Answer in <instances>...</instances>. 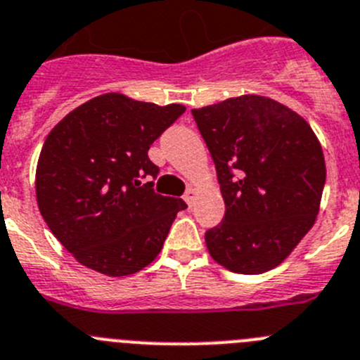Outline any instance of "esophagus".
Returning a JSON list of instances; mask_svg holds the SVG:
<instances>
[{
    "instance_id": "obj_1",
    "label": "esophagus",
    "mask_w": 360,
    "mask_h": 360,
    "mask_svg": "<svg viewBox=\"0 0 360 360\" xmlns=\"http://www.w3.org/2000/svg\"><path fill=\"white\" fill-rule=\"evenodd\" d=\"M196 189H194V187H189V189L186 191V194H184V198H186V202H187V205L189 207H193L194 205V200H196Z\"/></svg>"
}]
</instances>
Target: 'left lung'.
<instances>
[{
  "mask_svg": "<svg viewBox=\"0 0 360 360\" xmlns=\"http://www.w3.org/2000/svg\"><path fill=\"white\" fill-rule=\"evenodd\" d=\"M193 115L226 209L205 233L210 257L240 275L276 268L319 212L326 167L318 137L302 115L257 94L194 108Z\"/></svg>",
  "mask_w": 360,
  "mask_h": 360,
  "instance_id": "1",
  "label": "left lung"
}]
</instances>
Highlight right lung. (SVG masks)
<instances>
[{
	"instance_id": "1",
	"label": "right lung",
	"mask_w": 360,
	"mask_h": 360,
	"mask_svg": "<svg viewBox=\"0 0 360 360\" xmlns=\"http://www.w3.org/2000/svg\"><path fill=\"white\" fill-rule=\"evenodd\" d=\"M186 112L107 92L69 112L49 131L35 173L46 225L85 268L127 276L153 262L182 198L157 194L148 150Z\"/></svg>"
}]
</instances>
